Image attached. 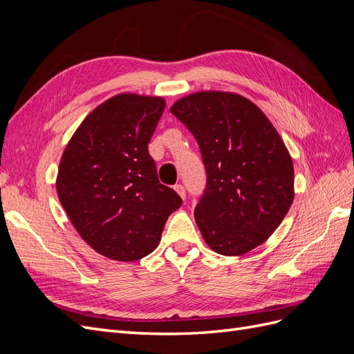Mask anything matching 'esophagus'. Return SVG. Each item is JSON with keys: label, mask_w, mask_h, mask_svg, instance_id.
I'll use <instances>...</instances> for the list:
<instances>
[{"label": "esophagus", "mask_w": 354, "mask_h": 354, "mask_svg": "<svg viewBox=\"0 0 354 354\" xmlns=\"http://www.w3.org/2000/svg\"><path fill=\"white\" fill-rule=\"evenodd\" d=\"M174 190L177 192V194H178L181 198L186 199V189H185L183 185H176V186H174Z\"/></svg>", "instance_id": "1"}]
</instances>
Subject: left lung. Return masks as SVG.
Wrapping results in <instances>:
<instances>
[{"label": "left lung", "mask_w": 354, "mask_h": 354, "mask_svg": "<svg viewBox=\"0 0 354 354\" xmlns=\"http://www.w3.org/2000/svg\"><path fill=\"white\" fill-rule=\"evenodd\" d=\"M169 112L199 145L207 185L195 220L209 248L242 255L264 241L294 201V167L276 128L234 93L186 95Z\"/></svg>", "instance_id": "8db88e82"}]
</instances>
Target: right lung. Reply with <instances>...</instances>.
<instances>
[{
  "mask_svg": "<svg viewBox=\"0 0 354 354\" xmlns=\"http://www.w3.org/2000/svg\"><path fill=\"white\" fill-rule=\"evenodd\" d=\"M162 97L122 93L97 106L62 155L56 189L80 236L116 261L151 254L181 198L159 183L147 145Z\"/></svg>",
  "mask_w": 354,
  "mask_h": 354,
  "instance_id": "add662e5",
  "label": "right lung"
}]
</instances>
